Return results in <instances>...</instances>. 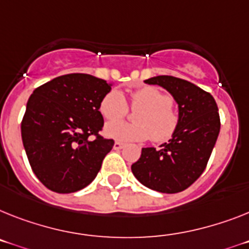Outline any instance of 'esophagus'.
I'll return each mask as SVG.
<instances>
[{
  "label": "esophagus",
  "mask_w": 249,
  "mask_h": 249,
  "mask_svg": "<svg viewBox=\"0 0 249 249\" xmlns=\"http://www.w3.org/2000/svg\"><path fill=\"white\" fill-rule=\"evenodd\" d=\"M125 144L124 143H121V142H115L114 143V149L115 150H119L121 149V148H124Z\"/></svg>",
  "instance_id": "esophagus-1"
}]
</instances>
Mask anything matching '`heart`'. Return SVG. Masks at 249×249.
Instances as JSON below:
<instances>
[{"label": "heart", "instance_id": "heart-1", "mask_svg": "<svg viewBox=\"0 0 249 249\" xmlns=\"http://www.w3.org/2000/svg\"><path fill=\"white\" fill-rule=\"evenodd\" d=\"M131 107L138 110L135 123H118L129 112L128 101L118 91H108L100 102V112L107 121L106 134L121 142H142L150 138L156 143H163L173 137L178 128L179 116L173 110L170 95L154 86H144L130 95Z\"/></svg>", "mask_w": 249, "mask_h": 249}]
</instances>
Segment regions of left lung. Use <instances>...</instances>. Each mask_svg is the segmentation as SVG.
Segmentation results:
<instances>
[{
  "mask_svg": "<svg viewBox=\"0 0 249 249\" xmlns=\"http://www.w3.org/2000/svg\"><path fill=\"white\" fill-rule=\"evenodd\" d=\"M148 85L166 89L178 104L179 123L168 143L143 148L131 172L144 186L164 194L186 190L201 176L220 131L218 105L209 92L186 79L157 76Z\"/></svg>",
  "mask_w": 249,
  "mask_h": 249,
  "instance_id": "8db88e82",
  "label": "left lung"
}]
</instances>
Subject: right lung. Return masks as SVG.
<instances>
[{
  "instance_id": "1",
  "label": "right lung",
  "mask_w": 249,
  "mask_h": 249,
  "mask_svg": "<svg viewBox=\"0 0 249 249\" xmlns=\"http://www.w3.org/2000/svg\"><path fill=\"white\" fill-rule=\"evenodd\" d=\"M105 79L85 73L64 74L34 89L21 121L29 163L47 189L71 194L92 182L114 141L100 131Z\"/></svg>"
}]
</instances>
